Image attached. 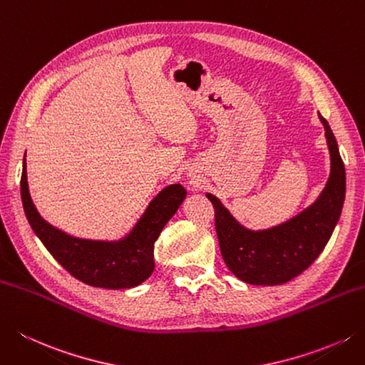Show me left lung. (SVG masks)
<instances>
[{
    "mask_svg": "<svg viewBox=\"0 0 365 365\" xmlns=\"http://www.w3.org/2000/svg\"><path fill=\"white\" fill-rule=\"evenodd\" d=\"M331 175L319 197L310 207L275 227L250 231L239 225L220 199L207 192L215 209V230L227 269L250 284H282L301 275L323 252L340 218L345 201V166L335 135L323 115Z\"/></svg>",
    "mask_w": 365,
    "mask_h": 365,
    "instance_id": "left-lung-1",
    "label": "left lung"
}]
</instances>
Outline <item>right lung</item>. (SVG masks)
Masks as SVG:
<instances>
[{
	"mask_svg": "<svg viewBox=\"0 0 365 365\" xmlns=\"http://www.w3.org/2000/svg\"><path fill=\"white\" fill-rule=\"evenodd\" d=\"M20 195L26 220L34 234L71 275L90 287L128 289L144 283L152 275L155 242L187 197V190L178 183L164 188L148 204L133 231L118 242L71 237L42 220L28 191L25 161L20 178Z\"/></svg>",
	"mask_w": 365,
	"mask_h": 365,
	"instance_id": "obj_1",
	"label": "right lung"
}]
</instances>
